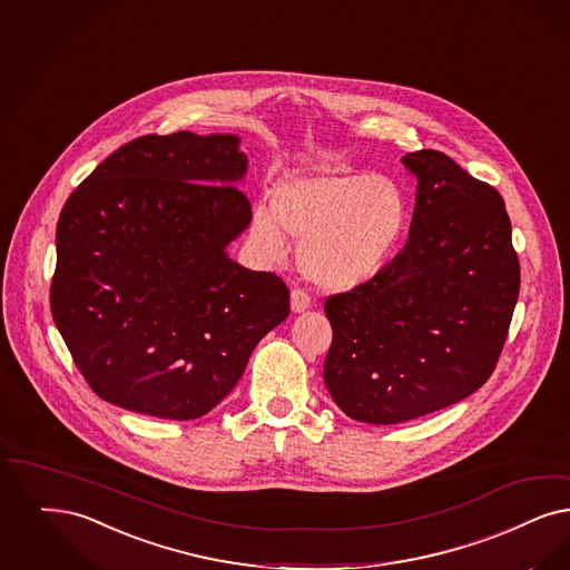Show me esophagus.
Wrapping results in <instances>:
<instances>
[{
  "mask_svg": "<svg viewBox=\"0 0 570 570\" xmlns=\"http://www.w3.org/2000/svg\"><path fill=\"white\" fill-rule=\"evenodd\" d=\"M312 307V296L307 295V293H303L301 288H295L293 293H291V309L295 312V314H301V312H305V309H309Z\"/></svg>",
  "mask_w": 570,
  "mask_h": 570,
  "instance_id": "34e87169",
  "label": "esophagus"
}]
</instances>
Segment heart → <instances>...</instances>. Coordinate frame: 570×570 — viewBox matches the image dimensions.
I'll use <instances>...</instances> for the list:
<instances>
[{
  "mask_svg": "<svg viewBox=\"0 0 570 570\" xmlns=\"http://www.w3.org/2000/svg\"><path fill=\"white\" fill-rule=\"evenodd\" d=\"M407 220V195L390 176L314 167L277 183L272 209L254 207L250 239L272 263L286 256V237L295 239L305 277L345 293L382 274Z\"/></svg>",
  "mask_w": 570,
  "mask_h": 570,
  "instance_id": "b5f03b06",
  "label": "heart"
}]
</instances>
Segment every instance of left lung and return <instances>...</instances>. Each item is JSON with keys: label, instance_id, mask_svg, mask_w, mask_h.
Segmentation results:
<instances>
[{"label": "left lung", "instance_id": "obj_1", "mask_svg": "<svg viewBox=\"0 0 570 570\" xmlns=\"http://www.w3.org/2000/svg\"><path fill=\"white\" fill-rule=\"evenodd\" d=\"M410 239L382 274L328 296L324 384L366 424L443 410L488 382L520 295V261L501 195L439 150L407 153Z\"/></svg>", "mask_w": 570, "mask_h": 570}]
</instances>
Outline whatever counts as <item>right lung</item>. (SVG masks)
Here are the masks:
<instances>
[{"mask_svg": "<svg viewBox=\"0 0 570 570\" xmlns=\"http://www.w3.org/2000/svg\"><path fill=\"white\" fill-rule=\"evenodd\" d=\"M239 141L137 137L63 205L50 309L104 401L165 420L202 417L288 318L286 284L227 254L252 220L237 188L248 171Z\"/></svg>", "mask_w": 570, "mask_h": 570, "instance_id": "1", "label": "right lung"}]
</instances>
